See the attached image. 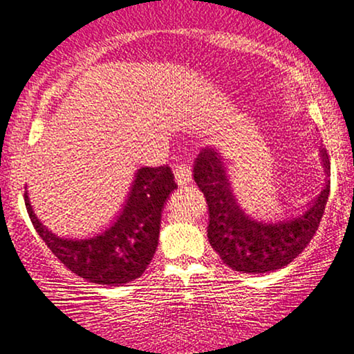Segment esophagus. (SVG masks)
I'll use <instances>...</instances> for the list:
<instances>
[{
  "label": "esophagus",
  "mask_w": 354,
  "mask_h": 354,
  "mask_svg": "<svg viewBox=\"0 0 354 354\" xmlns=\"http://www.w3.org/2000/svg\"><path fill=\"white\" fill-rule=\"evenodd\" d=\"M173 170H175V178L179 186H187V184L191 183L192 173L191 168H189L186 163H176V165L173 167Z\"/></svg>",
  "instance_id": "esophagus-1"
}]
</instances>
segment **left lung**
Wrapping results in <instances>:
<instances>
[{
    "instance_id": "1",
    "label": "left lung",
    "mask_w": 354,
    "mask_h": 354,
    "mask_svg": "<svg viewBox=\"0 0 354 354\" xmlns=\"http://www.w3.org/2000/svg\"><path fill=\"white\" fill-rule=\"evenodd\" d=\"M321 156L328 173L327 152L321 151ZM194 181L207 201L210 245L234 271L253 274L281 270L305 250L319 227L330 192V181H327L319 197L301 216L266 225L250 220L239 208L221 158L213 149H202L197 156Z\"/></svg>"
}]
</instances>
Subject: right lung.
Segmentation results:
<instances>
[{"label": "right lung", "mask_w": 354, "mask_h": 354, "mask_svg": "<svg viewBox=\"0 0 354 354\" xmlns=\"http://www.w3.org/2000/svg\"><path fill=\"white\" fill-rule=\"evenodd\" d=\"M176 189L170 167H144L138 170L122 215L106 231L84 241L61 239L48 231L35 216L24 194L33 227L57 260L89 282L122 286L141 277L156 253L162 208Z\"/></svg>", "instance_id": "obj_1"}]
</instances>
